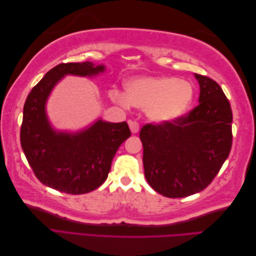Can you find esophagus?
<instances>
[{
  "instance_id": "esophagus-1",
  "label": "esophagus",
  "mask_w": 256,
  "mask_h": 256,
  "mask_svg": "<svg viewBox=\"0 0 256 256\" xmlns=\"http://www.w3.org/2000/svg\"><path fill=\"white\" fill-rule=\"evenodd\" d=\"M129 128L131 130V132L132 134H136L138 130H140V125H138V122L136 120H130L129 122Z\"/></svg>"
}]
</instances>
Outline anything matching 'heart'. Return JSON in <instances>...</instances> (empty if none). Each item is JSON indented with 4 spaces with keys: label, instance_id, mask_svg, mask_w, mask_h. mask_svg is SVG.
I'll list each match as a JSON object with an SVG mask.
<instances>
[{
    "label": "heart",
    "instance_id": "heart-1",
    "mask_svg": "<svg viewBox=\"0 0 256 256\" xmlns=\"http://www.w3.org/2000/svg\"><path fill=\"white\" fill-rule=\"evenodd\" d=\"M125 88L126 95L111 90L110 98L122 106L132 104L145 109L147 116L157 122L180 118L193 100L192 85L174 76H141L128 81Z\"/></svg>",
    "mask_w": 256,
    "mask_h": 256
}]
</instances>
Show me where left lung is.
Listing matches in <instances>:
<instances>
[{"instance_id": "obj_1", "label": "left lung", "mask_w": 256, "mask_h": 256, "mask_svg": "<svg viewBox=\"0 0 256 256\" xmlns=\"http://www.w3.org/2000/svg\"><path fill=\"white\" fill-rule=\"evenodd\" d=\"M198 104L172 122L146 124L140 131L143 164L150 187L176 198L204 190L232 148L233 114L220 85L196 74Z\"/></svg>"}]
</instances>
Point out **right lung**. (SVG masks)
Listing matches in <instances>:
<instances>
[{
    "instance_id": "obj_1",
    "label": "right lung",
    "mask_w": 256,
    "mask_h": 256,
    "mask_svg": "<svg viewBox=\"0 0 256 256\" xmlns=\"http://www.w3.org/2000/svg\"><path fill=\"white\" fill-rule=\"evenodd\" d=\"M104 72L90 62L62 63L44 74L30 92L23 108L20 141L28 164L42 184L68 194L97 189L108 178L114 154L131 136L126 122L102 120L76 134L54 130L46 102L56 84L66 74L92 76Z\"/></svg>"
}]
</instances>
